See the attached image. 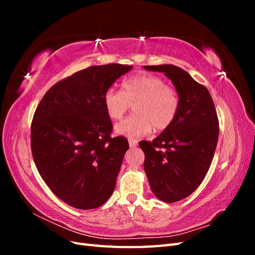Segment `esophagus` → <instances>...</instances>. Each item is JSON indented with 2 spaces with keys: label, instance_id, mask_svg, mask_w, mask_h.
<instances>
[{
  "label": "esophagus",
  "instance_id": "esophagus-1",
  "mask_svg": "<svg viewBox=\"0 0 255 255\" xmlns=\"http://www.w3.org/2000/svg\"><path fill=\"white\" fill-rule=\"evenodd\" d=\"M128 144L130 148H135V146L138 144V140L137 139H133V138H129L128 139Z\"/></svg>",
  "mask_w": 255,
  "mask_h": 255
}]
</instances>
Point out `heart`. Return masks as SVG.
I'll use <instances>...</instances> for the list:
<instances>
[{
  "label": "heart",
  "mask_w": 255,
  "mask_h": 255,
  "mask_svg": "<svg viewBox=\"0 0 255 255\" xmlns=\"http://www.w3.org/2000/svg\"><path fill=\"white\" fill-rule=\"evenodd\" d=\"M123 92L111 87L104 94L107 115L114 120L120 119L134 104V113L116 126L119 134L140 137L149 134L154 128L164 130L175 120L181 106L177 90L168 86L159 76L139 74L126 80Z\"/></svg>",
  "instance_id": "obj_1"
}]
</instances>
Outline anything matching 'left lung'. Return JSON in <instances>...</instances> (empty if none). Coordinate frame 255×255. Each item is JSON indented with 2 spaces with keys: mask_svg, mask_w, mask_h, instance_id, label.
Instances as JSON below:
<instances>
[{
  "mask_svg": "<svg viewBox=\"0 0 255 255\" xmlns=\"http://www.w3.org/2000/svg\"><path fill=\"white\" fill-rule=\"evenodd\" d=\"M164 72L181 98L175 120L153 141H140L150 187L167 203L191 195L211 167L219 136V121L210 91L180 67L143 66Z\"/></svg>",
  "mask_w": 255,
  "mask_h": 255,
  "instance_id": "8db88e82",
  "label": "left lung"
}]
</instances>
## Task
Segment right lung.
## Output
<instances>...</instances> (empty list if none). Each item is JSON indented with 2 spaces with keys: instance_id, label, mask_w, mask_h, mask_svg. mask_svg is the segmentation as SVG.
Here are the masks:
<instances>
[{
  "instance_id": "1",
  "label": "right lung",
  "mask_w": 255,
  "mask_h": 255,
  "mask_svg": "<svg viewBox=\"0 0 255 255\" xmlns=\"http://www.w3.org/2000/svg\"><path fill=\"white\" fill-rule=\"evenodd\" d=\"M133 66H91L45 92L30 126L38 172L53 194L80 210H92L112 196L125 154L126 137H112L104 94Z\"/></svg>"
}]
</instances>
